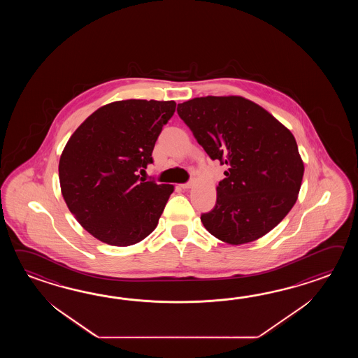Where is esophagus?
<instances>
[{"label": "esophagus", "mask_w": 358, "mask_h": 358, "mask_svg": "<svg viewBox=\"0 0 358 358\" xmlns=\"http://www.w3.org/2000/svg\"><path fill=\"white\" fill-rule=\"evenodd\" d=\"M193 187V182H185V184H180V188H182V189H189V188H192Z\"/></svg>", "instance_id": "1"}]
</instances>
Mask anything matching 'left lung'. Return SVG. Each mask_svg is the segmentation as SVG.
I'll return each mask as SVG.
<instances>
[{
    "label": "left lung",
    "instance_id": "8db88e82",
    "mask_svg": "<svg viewBox=\"0 0 358 358\" xmlns=\"http://www.w3.org/2000/svg\"><path fill=\"white\" fill-rule=\"evenodd\" d=\"M198 143L228 166L213 211L201 221L221 242L257 241L297 201L303 161L296 138L264 107L241 96H207L178 105Z\"/></svg>",
    "mask_w": 358,
    "mask_h": 358
}]
</instances>
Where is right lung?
Returning <instances> with one entry per match:
<instances>
[{
	"mask_svg": "<svg viewBox=\"0 0 358 358\" xmlns=\"http://www.w3.org/2000/svg\"><path fill=\"white\" fill-rule=\"evenodd\" d=\"M174 101L122 99L99 107L69 138L59 178L70 213L103 243L127 247L143 241L159 224L171 184L138 176L152 162Z\"/></svg>",
	"mask_w": 358,
	"mask_h": 358,
	"instance_id": "1",
	"label": "right lung"
}]
</instances>
